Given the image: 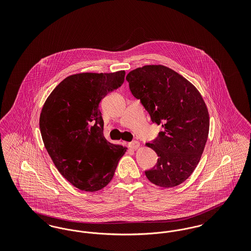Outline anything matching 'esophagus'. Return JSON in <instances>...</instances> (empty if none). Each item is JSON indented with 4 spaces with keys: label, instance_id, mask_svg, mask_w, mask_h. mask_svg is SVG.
Segmentation results:
<instances>
[{
    "label": "esophagus",
    "instance_id": "1",
    "mask_svg": "<svg viewBox=\"0 0 251 251\" xmlns=\"http://www.w3.org/2000/svg\"><path fill=\"white\" fill-rule=\"evenodd\" d=\"M139 147H140V143L138 141H133L129 143V148L131 150H137Z\"/></svg>",
    "mask_w": 251,
    "mask_h": 251
}]
</instances>
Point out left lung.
<instances>
[{
	"label": "left lung",
	"instance_id": "obj_1",
	"mask_svg": "<svg viewBox=\"0 0 251 251\" xmlns=\"http://www.w3.org/2000/svg\"><path fill=\"white\" fill-rule=\"evenodd\" d=\"M126 80L151 121L164 128L146 144L158 160L145 174L158 186H177L190 177L207 142L210 118L202 97L184 77L162 65L133 70Z\"/></svg>",
	"mask_w": 251,
	"mask_h": 251
}]
</instances>
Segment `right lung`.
Masks as SVG:
<instances>
[{
	"mask_svg": "<svg viewBox=\"0 0 251 251\" xmlns=\"http://www.w3.org/2000/svg\"><path fill=\"white\" fill-rule=\"evenodd\" d=\"M124 77V71L71 75L53 89L41 110L39 128L49 155L61 175L80 190L105 187L127 150L105 139L99 109Z\"/></svg>",
	"mask_w": 251,
	"mask_h": 251,
	"instance_id": "add662e5",
	"label": "right lung"
}]
</instances>
